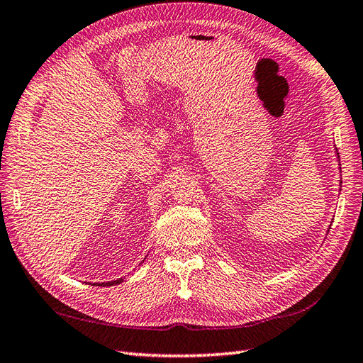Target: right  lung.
I'll return each instance as SVG.
<instances>
[{"label":"right lung","mask_w":363,"mask_h":363,"mask_svg":"<svg viewBox=\"0 0 363 363\" xmlns=\"http://www.w3.org/2000/svg\"><path fill=\"white\" fill-rule=\"evenodd\" d=\"M123 282V279H118V281H111V282H106V284H99L102 286H110V285H116V284H121Z\"/></svg>","instance_id":"1"}]
</instances>
